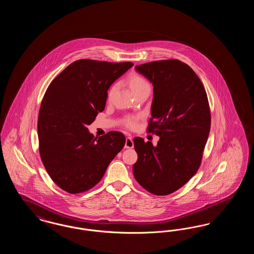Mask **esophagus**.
Wrapping results in <instances>:
<instances>
[{
    "mask_svg": "<svg viewBox=\"0 0 254 254\" xmlns=\"http://www.w3.org/2000/svg\"><path fill=\"white\" fill-rule=\"evenodd\" d=\"M133 146H134V143H133L132 138H131L130 136L127 137L125 147H126V148H132Z\"/></svg>",
    "mask_w": 254,
    "mask_h": 254,
    "instance_id": "esophagus-1",
    "label": "esophagus"
}]
</instances>
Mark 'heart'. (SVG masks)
Wrapping results in <instances>:
<instances>
[{
	"mask_svg": "<svg viewBox=\"0 0 254 254\" xmlns=\"http://www.w3.org/2000/svg\"><path fill=\"white\" fill-rule=\"evenodd\" d=\"M127 83H128L129 87L131 88V90L135 94H137V93H139L143 90H145V89H150V84L148 83V81L145 79V77H143L140 74H136V73L131 74L127 79ZM115 91H116V85H111L109 91H108V95H107V98H108L109 101L112 99ZM137 119H138L137 117H127L125 120L126 127H127L129 128H132L136 126Z\"/></svg>",
	"mask_w": 254,
	"mask_h": 254,
	"instance_id": "heart-1",
	"label": "heart"
}]
</instances>
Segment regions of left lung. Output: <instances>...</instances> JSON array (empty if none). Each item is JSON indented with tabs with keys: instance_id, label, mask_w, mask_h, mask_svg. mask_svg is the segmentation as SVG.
<instances>
[{
	"instance_id": "1",
	"label": "left lung",
	"mask_w": 254,
	"mask_h": 254,
	"mask_svg": "<svg viewBox=\"0 0 254 254\" xmlns=\"http://www.w3.org/2000/svg\"><path fill=\"white\" fill-rule=\"evenodd\" d=\"M153 85L148 132L157 145L134 138L138 160L133 175L145 190L169 195L199 169L210 130V109L205 87L192 68L181 61H155L136 65Z\"/></svg>"
}]
</instances>
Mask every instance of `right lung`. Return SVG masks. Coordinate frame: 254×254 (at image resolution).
Returning <instances> with one entry per match:
<instances>
[{
    "instance_id": "obj_1",
    "label": "right lung",
    "mask_w": 254,
    "mask_h": 254,
    "mask_svg": "<svg viewBox=\"0 0 254 254\" xmlns=\"http://www.w3.org/2000/svg\"><path fill=\"white\" fill-rule=\"evenodd\" d=\"M132 65L75 61L49 85L38 116L39 151L50 178L64 191L92 189L124 147L123 133L94 138L87 126L105 109L110 85Z\"/></svg>"
}]
</instances>
